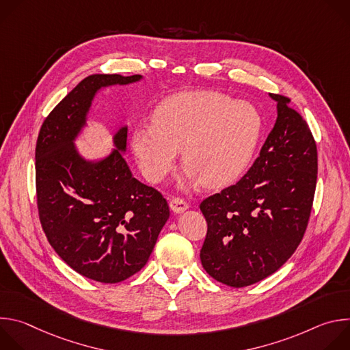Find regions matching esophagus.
I'll use <instances>...</instances> for the list:
<instances>
[{"mask_svg": "<svg viewBox=\"0 0 350 350\" xmlns=\"http://www.w3.org/2000/svg\"><path fill=\"white\" fill-rule=\"evenodd\" d=\"M170 209L174 213H183L184 211L188 209V204L184 201L183 198L174 196V198H172V201H170Z\"/></svg>", "mask_w": 350, "mask_h": 350, "instance_id": "34e87169", "label": "esophagus"}]
</instances>
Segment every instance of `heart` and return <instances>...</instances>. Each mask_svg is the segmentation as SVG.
<instances>
[{"instance_id": "b5f03b06", "label": "heart", "mask_w": 350, "mask_h": 350, "mask_svg": "<svg viewBox=\"0 0 350 350\" xmlns=\"http://www.w3.org/2000/svg\"><path fill=\"white\" fill-rule=\"evenodd\" d=\"M260 131L262 118L249 103L213 91L181 92L158 107L154 124L134 130L131 148L149 181H162L181 149L183 185L221 187L245 170Z\"/></svg>"}]
</instances>
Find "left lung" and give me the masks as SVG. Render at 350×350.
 <instances>
[{"label": "left lung", "mask_w": 350, "mask_h": 350, "mask_svg": "<svg viewBox=\"0 0 350 350\" xmlns=\"http://www.w3.org/2000/svg\"><path fill=\"white\" fill-rule=\"evenodd\" d=\"M277 101V120L260 155L235 184L199 208L208 223L201 249L206 273L228 286L252 285L296 251L309 224L317 183V145L306 120Z\"/></svg>", "instance_id": "obj_1"}]
</instances>
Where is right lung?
<instances>
[{"instance_id": "right-lung-1", "label": "right lung", "mask_w": 350, "mask_h": 350, "mask_svg": "<svg viewBox=\"0 0 350 350\" xmlns=\"http://www.w3.org/2000/svg\"><path fill=\"white\" fill-rule=\"evenodd\" d=\"M141 77H85L45 118L36 144L37 209L45 237L68 266L98 282L138 273L170 216L163 195L133 177L122 155L127 127L115 134L116 149L103 161H85L73 144L99 88Z\"/></svg>"}]
</instances>
